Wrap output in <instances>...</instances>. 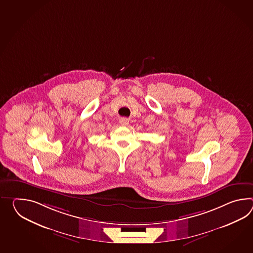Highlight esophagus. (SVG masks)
<instances>
[{"mask_svg":"<svg viewBox=\"0 0 253 253\" xmlns=\"http://www.w3.org/2000/svg\"><path fill=\"white\" fill-rule=\"evenodd\" d=\"M120 124L122 126H127L129 124V120L127 118L120 119Z\"/></svg>","mask_w":253,"mask_h":253,"instance_id":"esophagus-1","label":"esophagus"}]
</instances>
